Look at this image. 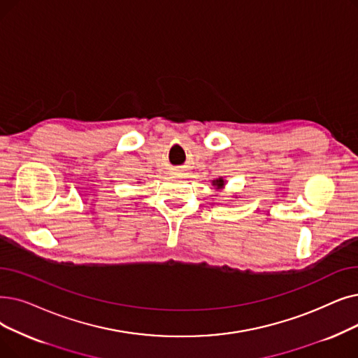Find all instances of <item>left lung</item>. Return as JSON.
Returning a JSON list of instances; mask_svg holds the SVG:
<instances>
[{
    "instance_id": "8db88e82",
    "label": "left lung",
    "mask_w": 358,
    "mask_h": 358,
    "mask_svg": "<svg viewBox=\"0 0 358 358\" xmlns=\"http://www.w3.org/2000/svg\"><path fill=\"white\" fill-rule=\"evenodd\" d=\"M215 182H216V185H217V189H221V187H224V180H222V178H220V180H216Z\"/></svg>"
}]
</instances>
